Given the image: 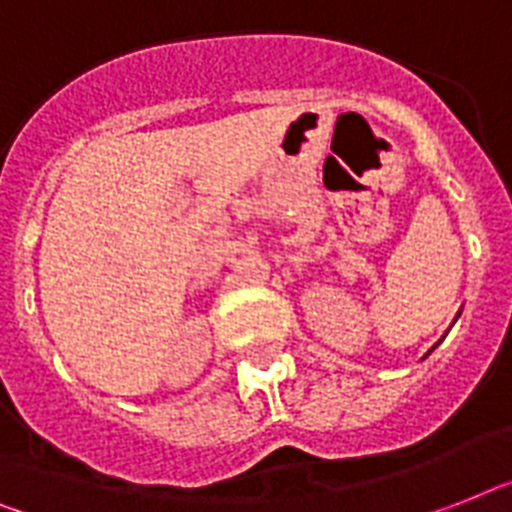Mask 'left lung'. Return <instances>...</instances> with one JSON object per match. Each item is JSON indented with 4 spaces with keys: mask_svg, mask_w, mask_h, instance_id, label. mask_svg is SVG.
Wrapping results in <instances>:
<instances>
[{
    "mask_svg": "<svg viewBox=\"0 0 512 512\" xmlns=\"http://www.w3.org/2000/svg\"><path fill=\"white\" fill-rule=\"evenodd\" d=\"M458 316H460V311H458ZM437 345H439V342H437ZM437 345H434V348H437ZM434 348H432V350H434ZM432 350H429V353H432ZM429 353H426V356H429ZM426 356H424V358H426Z\"/></svg>",
    "mask_w": 512,
    "mask_h": 512,
    "instance_id": "left-lung-1",
    "label": "left lung"
}]
</instances>
